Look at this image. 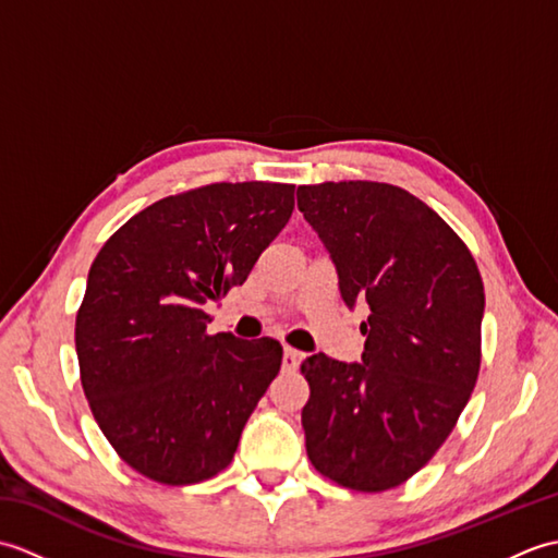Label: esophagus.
<instances>
[{
	"mask_svg": "<svg viewBox=\"0 0 558 558\" xmlns=\"http://www.w3.org/2000/svg\"><path fill=\"white\" fill-rule=\"evenodd\" d=\"M302 360V352H298L294 348H286L282 350V369L286 372H294L300 366Z\"/></svg>",
	"mask_w": 558,
	"mask_h": 558,
	"instance_id": "1",
	"label": "esophagus"
}]
</instances>
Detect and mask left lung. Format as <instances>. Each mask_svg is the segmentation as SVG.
I'll list each match as a JSON object with an SVG mask.
<instances>
[{"label":"left lung","mask_w":558,"mask_h":558,"mask_svg":"<svg viewBox=\"0 0 558 558\" xmlns=\"http://www.w3.org/2000/svg\"><path fill=\"white\" fill-rule=\"evenodd\" d=\"M338 270L342 302L369 304L362 362H302L306 456L354 492H386L432 460L465 410L482 362L484 286L465 242L384 182L298 189Z\"/></svg>","instance_id":"obj_1"}]
</instances>
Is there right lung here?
Instances as JSON below:
<instances>
[{"label":"right lung","instance_id":"1","mask_svg":"<svg viewBox=\"0 0 558 558\" xmlns=\"http://www.w3.org/2000/svg\"><path fill=\"white\" fill-rule=\"evenodd\" d=\"M292 208L294 184L198 186L136 213L93 260L76 314L81 386L144 477L182 487L232 462L282 348L208 336L204 306L242 286Z\"/></svg>","mask_w":558,"mask_h":558}]
</instances>
